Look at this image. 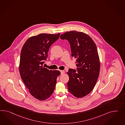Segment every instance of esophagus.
I'll return each mask as SVG.
<instances>
[{
    "mask_svg": "<svg viewBox=\"0 0 125 125\" xmlns=\"http://www.w3.org/2000/svg\"><path fill=\"white\" fill-rule=\"evenodd\" d=\"M60 72H61V74H63L64 73V71H60Z\"/></svg>",
    "mask_w": 125,
    "mask_h": 125,
    "instance_id": "esophagus-1",
    "label": "esophagus"
}]
</instances>
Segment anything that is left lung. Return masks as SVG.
Here are the masks:
<instances>
[{"label":"left lung","mask_w":125,"mask_h":125,"mask_svg":"<svg viewBox=\"0 0 125 125\" xmlns=\"http://www.w3.org/2000/svg\"><path fill=\"white\" fill-rule=\"evenodd\" d=\"M61 39L69 42L72 56L76 58V70L69 69L68 91L77 98H82L93 90L98 78L100 62L97 47L87 34L76 31L62 34Z\"/></svg>","instance_id":"left-lung-1"}]
</instances>
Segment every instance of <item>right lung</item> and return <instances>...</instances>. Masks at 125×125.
Segmentation results:
<instances>
[{"mask_svg": "<svg viewBox=\"0 0 125 125\" xmlns=\"http://www.w3.org/2000/svg\"><path fill=\"white\" fill-rule=\"evenodd\" d=\"M61 34L42 33L28 38L21 49L19 72L23 83L32 96L44 100L52 94L61 72L49 70L43 64L50 46Z\"/></svg>", "mask_w": 125, "mask_h": 125, "instance_id": "1", "label": "right lung"}]
</instances>
